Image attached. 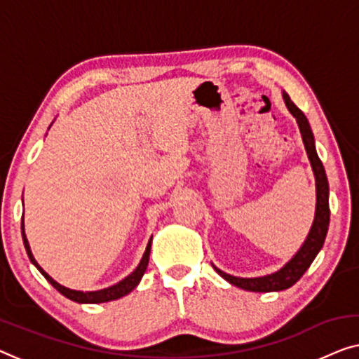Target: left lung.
<instances>
[{
	"mask_svg": "<svg viewBox=\"0 0 359 359\" xmlns=\"http://www.w3.org/2000/svg\"><path fill=\"white\" fill-rule=\"evenodd\" d=\"M283 100L285 105L290 110V113L296 118L298 123L301 137H303L306 154L313 167L314 176H316V215L313 226L308 233L303 246L299 248V251L285 264V266L277 270V272L264 275V277L256 278H241L235 277V275L225 273L220 269H215V272L220 275L222 278H225L226 282L235 285L238 288L248 290V292H259V293H269V292H282L287 290L298 282L303 277L306 270L309 269L311 264L318 256L319 251L324 246L327 230H329V222H330V209H329V181H327V175L322 165L318 152H316V144H314V134L311 131L308 118L304 116V113L299 110L298 107L292 102V98L287 92H283Z\"/></svg>",
	"mask_w": 359,
	"mask_h": 359,
	"instance_id": "8db88e82",
	"label": "left lung"
}]
</instances>
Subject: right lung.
I'll list each match as a JSON object with an SVG mask.
<instances>
[{
	"label": "right lung",
	"mask_w": 359,
	"mask_h": 359,
	"mask_svg": "<svg viewBox=\"0 0 359 359\" xmlns=\"http://www.w3.org/2000/svg\"><path fill=\"white\" fill-rule=\"evenodd\" d=\"M20 230H22V241H24L25 251H27V256L30 259V262H32L34 266L39 269V272L43 275V277L48 280V282L53 285V287L58 290L61 294L66 296L67 299L76 301V303L97 304V303H107V301H113V299L123 298V296H126L128 293H131L133 290L137 287L139 282H141L142 275L145 273V269H147V266H149V256H150V248H152V238H150L149 243H147V248H145V252H144V256L141 259V262H139V266L136 267V270H134L133 273H129L126 278H123L121 282H118L116 285H113V287H108V288H103V290H97V292H77V290L66 288V287H63V285H60L58 282H55V280L51 278L50 275L46 273L45 270L39 266V262L35 261L34 254H32V251H30L27 236H25V233H24V217H22V225H20Z\"/></svg>",
	"instance_id": "add662e5"
}]
</instances>
